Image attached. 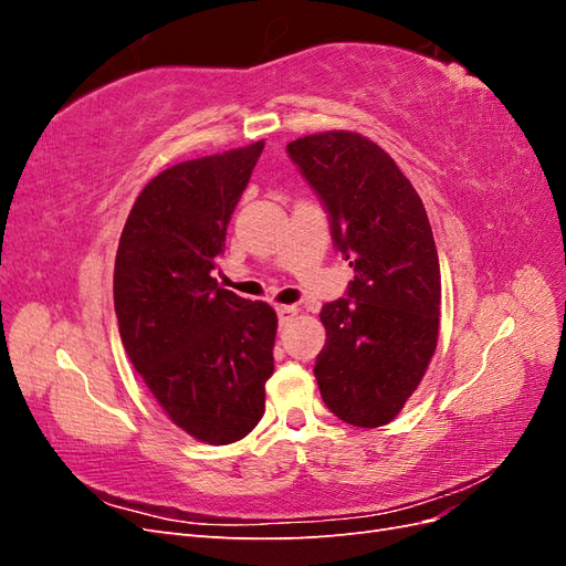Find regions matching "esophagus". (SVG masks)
<instances>
[{
    "label": "esophagus",
    "mask_w": 566,
    "mask_h": 566,
    "mask_svg": "<svg viewBox=\"0 0 566 566\" xmlns=\"http://www.w3.org/2000/svg\"><path fill=\"white\" fill-rule=\"evenodd\" d=\"M276 314H279L281 325H285L290 318L297 314V306H276Z\"/></svg>",
    "instance_id": "34e87169"
}]
</instances>
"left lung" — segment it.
I'll list each match as a JSON object with an SVG mask.
<instances>
[{"mask_svg":"<svg viewBox=\"0 0 566 566\" xmlns=\"http://www.w3.org/2000/svg\"><path fill=\"white\" fill-rule=\"evenodd\" d=\"M285 150L328 212L335 250L354 269L347 297L321 310V397L349 424H387L437 349L441 276L430 219L397 163L361 134H312Z\"/></svg>","mask_w":566,"mask_h":566,"instance_id":"1","label":"left lung"}]
</instances>
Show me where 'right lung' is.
Wrapping results in <instances>:
<instances>
[{"label":"right lung","instance_id":"1","mask_svg":"<svg viewBox=\"0 0 566 566\" xmlns=\"http://www.w3.org/2000/svg\"><path fill=\"white\" fill-rule=\"evenodd\" d=\"M264 142L179 163L146 184L115 256L125 352L177 427L233 443L264 416L276 312L217 285L227 227Z\"/></svg>","mask_w":566,"mask_h":566}]
</instances>
